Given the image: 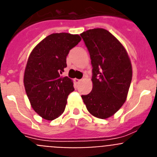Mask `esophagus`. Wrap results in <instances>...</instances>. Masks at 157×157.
Wrapping results in <instances>:
<instances>
[{
    "mask_svg": "<svg viewBox=\"0 0 157 157\" xmlns=\"http://www.w3.org/2000/svg\"><path fill=\"white\" fill-rule=\"evenodd\" d=\"M74 81H75V82L77 83V84H78V83H79L80 82L82 81V79H78V78H75Z\"/></svg>",
    "mask_w": 157,
    "mask_h": 157,
    "instance_id": "34e87169",
    "label": "esophagus"
}]
</instances>
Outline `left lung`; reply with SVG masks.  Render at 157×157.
<instances>
[{
    "label": "left lung",
    "mask_w": 157,
    "mask_h": 157,
    "mask_svg": "<svg viewBox=\"0 0 157 157\" xmlns=\"http://www.w3.org/2000/svg\"><path fill=\"white\" fill-rule=\"evenodd\" d=\"M80 35L93 67L92 91L82 98L92 116L107 119L127 100L132 79L131 62L124 46L105 29L88 30Z\"/></svg>",
    "instance_id": "1"
}]
</instances>
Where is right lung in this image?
Masks as SVG:
<instances>
[{"mask_svg":"<svg viewBox=\"0 0 157 157\" xmlns=\"http://www.w3.org/2000/svg\"><path fill=\"white\" fill-rule=\"evenodd\" d=\"M81 39L78 34H52L40 41L29 56L23 77L25 90L32 109L45 120L61 116L67 97L75 90L73 81L61 74L69 51Z\"/></svg>","mask_w":157,"mask_h":157,"instance_id":"add662e5","label":"right lung"}]
</instances>
